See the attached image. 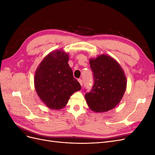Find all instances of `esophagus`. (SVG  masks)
Instances as JSON below:
<instances>
[{
	"mask_svg": "<svg viewBox=\"0 0 155 155\" xmlns=\"http://www.w3.org/2000/svg\"><path fill=\"white\" fill-rule=\"evenodd\" d=\"M78 81V82L79 83V84H80V85L82 86V85H83V81L81 80V79H79Z\"/></svg>",
	"mask_w": 155,
	"mask_h": 155,
	"instance_id": "obj_1",
	"label": "esophagus"
}]
</instances>
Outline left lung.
<instances>
[{
  "mask_svg": "<svg viewBox=\"0 0 155 155\" xmlns=\"http://www.w3.org/2000/svg\"><path fill=\"white\" fill-rule=\"evenodd\" d=\"M93 72L94 85L85 94L90 109L96 112H105L114 109L122 99L127 88L124 70L111 56L101 54L89 60Z\"/></svg>",
  "mask_w": 155,
  "mask_h": 155,
  "instance_id": "8db88e82",
  "label": "left lung"
}]
</instances>
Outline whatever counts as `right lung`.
<instances>
[{
    "mask_svg": "<svg viewBox=\"0 0 155 155\" xmlns=\"http://www.w3.org/2000/svg\"><path fill=\"white\" fill-rule=\"evenodd\" d=\"M69 55L56 50L46 55L37 67L34 86L41 100L51 109L59 110L67 105L70 97L81 90L68 63Z\"/></svg>",
    "mask_w": 155,
    "mask_h": 155,
    "instance_id": "right-lung-1",
    "label": "right lung"
}]
</instances>
